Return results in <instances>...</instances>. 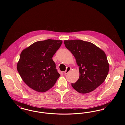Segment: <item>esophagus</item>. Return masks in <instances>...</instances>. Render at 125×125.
Wrapping results in <instances>:
<instances>
[{"mask_svg": "<svg viewBox=\"0 0 125 125\" xmlns=\"http://www.w3.org/2000/svg\"><path fill=\"white\" fill-rule=\"evenodd\" d=\"M71 70V68L70 67H68L66 69V70L64 72V73L65 74H67L68 73H69L70 71Z\"/></svg>", "mask_w": 125, "mask_h": 125, "instance_id": "34e87169", "label": "esophagus"}]
</instances>
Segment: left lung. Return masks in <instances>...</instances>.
I'll return each mask as SVG.
<instances>
[{
  "instance_id": "8db88e82",
  "label": "left lung",
  "mask_w": 125,
  "mask_h": 125,
  "mask_svg": "<svg viewBox=\"0 0 125 125\" xmlns=\"http://www.w3.org/2000/svg\"><path fill=\"white\" fill-rule=\"evenodd\" d=\"M64 44L79 66V78L72 83V87L80 94L95 90L105 81L109 72L105 52L94 44L83 40H65Z\"/></svg>"
}]
</instances>
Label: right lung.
<instances>
[{
  "instance_id": "1",
  "label": "right lung",
  "mask_w": 125,
  "mask_h": 125,
  "mask_svg": "<svg viewBox=\"0 0 125 125\" xmlns=\"http://www.w3.org/2000/svg\"><path fill=\"white\" fill-rule=\"evenodd\" d=\"M62 43L60 40L39 41L22 51L17 68L31 88L45 92L54 85L60 74L52 58Z\"/></svg>"
}]
</instances>
